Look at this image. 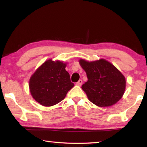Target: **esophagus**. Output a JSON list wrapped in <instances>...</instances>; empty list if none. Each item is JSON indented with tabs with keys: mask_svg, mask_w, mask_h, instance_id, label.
<instances>
[{
	"mask_svg": "<svg viewBox=\"0 0 147 147\" xmlns=\"http://www.w3.org/2000/svg\"><path fill=\"white\" fill-rule=\"evenodd\" d=\"M82 83H83V81L82 80H80L78 82L76 83V85H78V86H81L82 85Z\"/></svg>",
	"mask_w": 147,
	"mask_h": 147,
	"instance_id": "34e87169",
	"label": "esophagus"
}]
</instances>
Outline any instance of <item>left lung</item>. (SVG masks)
Masks as SVG:
<instances>
[{"label": "left lung", "instance_id": "left-lung-1", "mask_svg": "<svg viewBox=\"0 0 147 147\" xmlns=\"http://www.w3.org/2000/svg\"><path fill=\"white\" fill-rule=\"evenodd\" d=\"M79 62L88 78L82 88L90 102L98 107H109L122 98L126 79L113 64L103 59L92 62L80 59Z\"/></svg>", "mask_w": 147, "mask_h": 147}]
</instances>
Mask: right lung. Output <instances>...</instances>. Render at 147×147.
<instances>
[{
	"instance_id": "add662e5",
	"label": "right lung",
	"mask_w": 147,
	"mask_h": 147,
	"mask_svg": "<svg viewBox=\"0 0 147 147\" xmlns=\"http://www.w3.org/2000/svg\"><path fill=\"white\" fill-rule=\"evenodd\" d=\"M66 64L61 61H45L30 78L29 87L33 98L46 107L54 105L63 100L74 86L65 71Z\"/></svg>"
}]
</instances>
